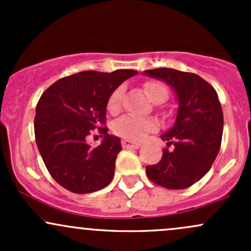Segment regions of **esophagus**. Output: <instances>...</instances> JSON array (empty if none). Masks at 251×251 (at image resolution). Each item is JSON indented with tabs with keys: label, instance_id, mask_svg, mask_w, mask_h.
<instances>
[{
	"label": "esophagus",
	"instance_id": "obj_1",
	"mask_svg": "<svg viewBox=\"0 0 251 251\" xmlns=\"http://www.w3.org/2000/svg\"><path fill=\"white\" fill-rule=\"evenodd\" d=\"M122 145L124 149H139L140 146H142V144L132 142V140H128V139H124L122 142Z\"/></svg>",
	"mask_w": 251,
	"mask_h": 251
}]
</instances>
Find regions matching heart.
Masks as SVG:
<instances>
[{"mask_svg": "<svg viewBox=\"0 0 251 251\" xmlns=\"http://www.w3.org/2000/svg\"><path fill=\"white\" fill-rule=\"evenodd\" d=\"M146 94L152 101L158 99H166L168 91L163 83L157 81H148L144 85ZM122 98H123V87H118L114 89L113 93L109 97L107 102V109L109 113L114 114L119 112L122 107ZM155 127V122L150 118H140L134 116H124L117 120L113 125L114 133L119 137L125 138L128 140L142 139L146 132L151 131Z\"/></svg>", "mask_w": 251, "mask_h": 251, "instance_id": "1", "label": "heart"}]
</instances>
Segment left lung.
<instances>
[{
    "instance_id": "left-lung-1",
    "label": "left lung",
    "mask_w": 251,
    "mask_h": 251,
    "mask_svg": "<svg viewBox=\"0 0 251 251\" xmlns=\"http://www.w3.org/2000/svg\"><path fill=\"white\" fill-rule=\"evenodd\" d=\"M170 85L178 99L176 122L162 134L172 151L163 150L159 163L146 166L153 183L166 189L180 190L201 179L214 164L221 149L223 111L217 92L200 75L172 68L144 72Z\"/></svg>"
}]
</instances>
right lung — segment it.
Here are the masks:
<instances>
[{
	"label": "right lung",
	"mask_w": 251,
	"mask_h": 251,
	"mask_svg": "<svg viewBox=\"0 0 251 251\" xmlns=\"http://www.w3.org/2000/svg\"><path fill=\"white\" fill-rule=\"evenodd\" d=\"M137 71H85L57 80L36 105L37 149L56 183L74 194H89L113 179L120 138L108 134L106 107L111 94ZM98 128L103 143L93 149L85 139Z\"/></svg>",
	"instance_id": "1"
}]
</instances>
